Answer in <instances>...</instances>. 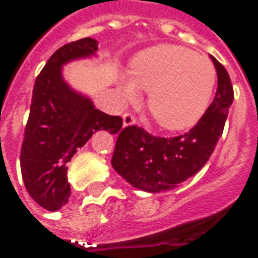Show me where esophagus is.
<instances>
[{"label":"esophagus","mask_w":258,"mask_h":258,"mask_svg":"<svg viewBox=\"0 0 258 258\" xmlns=\"http://www.w3.org/2000/svg\"><path fill=\"white\" fill-rule=\"evenodd\" d=\"M135 117L131 114V113H124L123 114V125L124 127H128V125H133L135 124Z\"/></svg>","instance_id":"1"}]
</instances>
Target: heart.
<instances>
[{"label": "heart", "mask_w": 258, "mask_h": 258, "mask_svg": "<svg viewBox=\"0 0 258 258\" xmlns=\"http://www.w3.org/2000/svg\"><path fill=\"white\" fill-rule=\"evenodd\" d=\"M217 73L209 59L178 45H157L141 52L131 76L121 74L120 95L125 102L148 92L146 106L156 123L168 131L190 128L210 105Z\"/></svg>", "instance_id": "heart-1"}]
</instances>
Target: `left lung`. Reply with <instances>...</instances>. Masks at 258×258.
<instances>
[{"label": "left lung", "instance_id": "obj_1", "mask_svg": "<svg viewBox=\"0 0 258 258\" xmlns=\"http://www.w3.org/2000/svg\"><path fill=\"white\" fill-rule=\"evenodd\" d=\"M210 58L218 79L216 96L189 133L162 138L138 125L118 131L112 166L134 188L151 194L174 189L194 177L210 159L233 101L229 74L214 56Z\"/></svg>", "mask_w": 258, "mask_h": 258}]
</instances>
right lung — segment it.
<instances>
[{"mask_svg": "<svg viewBox=\"0 0 258 258\" xmlns=\"http://www.w3.org/2000/svg\"><path fill=\"white\" fill-rule=\"evenodd\" d=\"M98 41L81 38L53 52L37 76L30 114L20 151L23 182L31 199L45 210L56 211L68 203L70 185L66 163L94 133L116 134L123 118L98 110L88 96L63 80L62 68L70 60L94 56Z\"/></svg>", "mask_w": 258, "mask_h": 258, "instance_id": "obj_1", "label": "right lung"}]
</instances>
